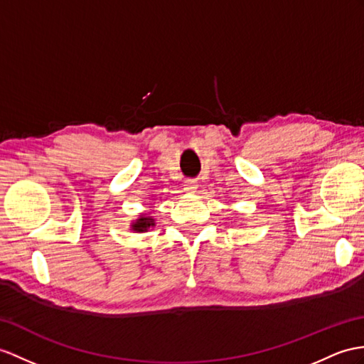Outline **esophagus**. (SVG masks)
Wrapping results in <instances>:
<instances>
[{"instance_id":"34e87169","label":"esophagus","mask_w":364,"mask_h":364,"mask_svg":"<svg viewBox=\"0 0 364 364\" xmlns=\"http://www.w3.org/2000/svg\"><path fill=\"white\" fill-rule=\"evenodd\" d=\"M198 187H199V185H198L196 181H185V183H183V190L187 191V193H190V194L196 193Z\"/></svg>"}]
</instances>
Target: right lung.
<instances>
[{
    "instance_id": "right-lung-1",
    "label": "right lung",
    "mask_w": 364,
    "mask_h": 364,
    "mask_svg": "<svg viewBox=\"0 0 364 364\" xmlns=\"http://www.w3.org/2000/svg\"><path fill=\"white\" fill-rule=\"evenodd\" d=\"M156 225V219L151 213H141V215L131 223V230L134 233H145L149 228Z\"/></svg>"
}]
</instances>
